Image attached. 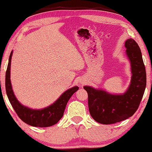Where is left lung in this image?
<instances>
[{
	"instance_id": "obj_1",
	"label": "left lung",
	"mask_w": 152,
	"mask_h": 152,
	"mask_svg": "<svg viewBox=\"0 0 152 152\" xmlns=\"http://www.w3.org/2000/svg\"><path fill=\"white\" fill-rule=\"evenodd\" d=\"M131 61V85L123 95H112L105 91L84 86L88 93L89 112L93 118L103 124H114L132 116L138 109L146 86V71L140 48L135 40L125 42Z\"/></svg>"
}]
</instances>
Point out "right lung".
Wrapping results in <instances>:
<instances>
[{
    "label": "right lung",
    "mask_w": 152,
    "mask_h": 152,
    "mask_svg": "<svg viewBox=\"0 0 152 152\" xmlns=\"http://www.w3.org/2000/svg\"><path fill=\"white\" fill-rule=\"evenodd\" d=\"M12 50L9 59L6 71L5 88L7 97L12 107L19 118L25 123L36 127H48L53 126L59 122L63 116L66 105L72 95L78 90V86L68 89L61 95L58 99L50 106L42 110H32L23 106L18 102L12 90L10 80V68Z\"/></svg>",
    "instance_id": "add662e5"
}]
</instances>
